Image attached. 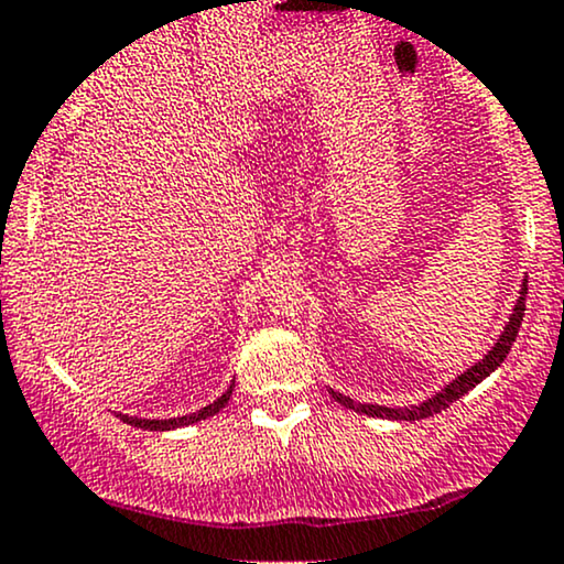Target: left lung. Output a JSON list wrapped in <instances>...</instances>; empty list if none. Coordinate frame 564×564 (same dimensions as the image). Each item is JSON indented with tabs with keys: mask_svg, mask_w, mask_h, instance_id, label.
Wrapping results in <instances>:
<instances>
[{
	"mask_svg": "<svg viewBox=\"0 0 564 564\" xmlns=\"http://www.w3.org/2000/svg\"><path fill=\"white\" fill-rule=\"evenodd\" d=\"M525 294H528V278H522L520 300L514 302V310H511L509 323L503 326V332L496 339V345L488 349V355H485L482 360H477L475 366H469L464 373H458L456 379L448 381V384H445L443 390H437L432 398L422 400L419 405L387 408V405H377V403H355L349 394L336 392V390H332V387H328V394H332L339 405L349 408V411L366 413V416H373V419H392V422H419V419L435 416V413L445 411V408H451L453 403H456L458 398H464L469 390H475V387L480 384L485 377H490V373H494L496 368L503 364V358L509 355V349L517 339V332H520V326H522V315H525Z\"/></svg>",
	"mask_w": 564,
	"mask_h": 564,
	"instance_id": "8db88e82",
	"label": "left lung"
}]
</instances>
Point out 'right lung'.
I'll return each instance as SVG.
<instances>
[{
    "mask_svg": "<svg viewBox=\"0 0 564 564\" xmlns=\"http://www.w3.org/2000/svg\"><path fill=\"white\" fill-rule=\"evenodd\" d=\"M232 387H236V379H232V384L225 390L215 403L204 405L200 411L196 413H187V416H177V419H138V416H127V413H116V416L121 419V422L138 426V430H148V432H170V430H180V426H191V424H198L204 422V419L215 416V413L223 411L225 405H228V400L232 398Z\"/></svg>",
    "mask_w": 564,
    "mask_h": 564,
    "instance_id": "obj_1",
    "label": "right lung"
}]
</instances>
